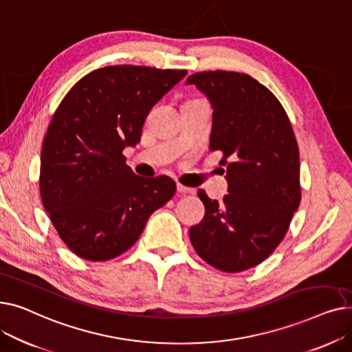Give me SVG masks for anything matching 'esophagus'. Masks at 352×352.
I'll use <instances>...</instances> for the list:
<instances>
[{"label":"esophagus","mask_w":352,"mask_h":352,"mask_svg":"<svg viewBox=\"0 0 352 352\" xmlns=\"http://www.w3.org/2000/svg\"><path fill=\"white\" fill-rule=\"evenodd\" d=\"M177 191L181 192V194H194L195 192L194 188H190L187 186H182V184H177Z\"/></svg>","instance_id":"esophagus-1"}]
</instances>
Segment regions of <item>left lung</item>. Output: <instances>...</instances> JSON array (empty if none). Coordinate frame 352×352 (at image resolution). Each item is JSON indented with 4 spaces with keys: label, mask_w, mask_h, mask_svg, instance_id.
<instances>
[{
    "label": "left lung",
    "mask_w": 352,
    "mask_h": 352,
    "mask_svg": "<svg viewBox=\"0 0 352 352\" xmlns=\"http://www.w3.org/2000/svg\"><path fill=\"white\" fill-rule=\"evenodd\" d=\"M187 84L214 108L210 150L223 153L228 181L221 202L198 190L206 215L191 227V244L211 267L241 272L274 252L298 210V144L278 98L248 74L202 71Z\"/></svg>",
    "instance_id": "8db88e82"
}]
</instances>
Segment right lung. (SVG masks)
I'll return each instance as SVG.
<instances>
[{"label": "right lung", "instance_id": "right-lung-1", "mask_svg": "<svg viewBox=\"0 0 352 352\" xmlns=\"http://www.w3.org/2000/svg\"><path fill=\"white\" fill-rule=\"evenodd\" d=\"M187 69L111 65L87 74L55 109L41 150L40 191L64 244L87 261L131 248L175 194L166 175L142 178L124 148L141 140L151 108Z\"/></svg>", "mask_w": 352, "mask_h": 352}]
</instances>
